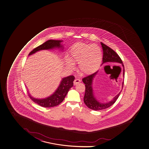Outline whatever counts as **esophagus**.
I'll return each instance as SVG.
<instances>
[{"instance_id": "obj_1", "label": "esophagus", "mask_w": 149, "mask_h": 149, "mask_svg": "<svg viewBox=\"0 0 149 149\" xmlns=\"http://www.w3.org/2000/svg\"><path fill=\"white\" fill-rule=\"evenodd\" d=\"M80 82L81 80L79 79H75V80L74 81V84L76 85H77V84H78L79 83H80Z\"/></svg>"}]
</instances>
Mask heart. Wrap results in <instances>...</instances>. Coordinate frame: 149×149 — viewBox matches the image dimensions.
I'll return each instance as SVG.
<instances>
[{
  "mask_svg": "<svg viewBox=\"0 0 149 149\" xmlns=\"http://www.w3.org/2000/svg\"><path fill=\"white\" fill-rule=\"evenodd\" d=\"M70 59L65 62L70 68H73L74 63H78L79 69L84 74H91L99 69L102 64V54L100 47L93 44L77 42L70 49Z\"/></svg>",
  "mask_w": 149,
  "mask_h": 149,
  "instance_id": "heart-1",
  "label": "heart"
}]
</instances>
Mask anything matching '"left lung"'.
Instances as JSON below:
<instances>
[{"mask_svg": "<svg viewBox=\"0 0 149 149\" xmlns=\"http://www.w3.org/2000/svg\"><path fill=\"white\" fill-rule=\"evenodd\" d=\"M101 45L102 47L103 50V57H102V63L107 62H116L117 64H122L123 67V76H124V66L123 64L122 60L119 57L116 52L112 49L110 48L105 44L101 42ZM98 71L94 73L91 74L90 75L84 77L82 79L83 82L85 84V93L84 97V102L89 109L94 110H100L107 109L110 107L112 104H113L116 100H117L118 97L120 94L121 91L118 95H116L115 97L111 101L109 102H107L105 104H100L99 102L96 100L94 97L92 89V85L93 80L95 75L97 73ZM124 81L122 83V88L123 87Z\"/></svg>", "mask_w": 149, "mask_h": 149, "instance_id": "obj_1", "label": "left lung"}]
</instances>
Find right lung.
I'll return each mask as SVG.
<instances>
[{
  "instance_id": "obj_1",
  "label": "right lung",
  "mask_w": 149,
  "mask_h": 149,
  "mask_svg": "<svg viewBox=\"0 0 149 149\" xmlns=\"http://www.w3.org/2000/svg\"><path fill=\"white\" fill-rule=\"evenodd\" d=\"M61 40H47L44 44L39 45L33 50L31 51L29 54V55L35 53L39 50L44 49H54V47H60L62 46L60 45V42ZM75 77L73 75L69 76L68 77H65L62 79L60 85L58 89L54 92L52 95L46 99H35L31 97L30 94H28L29 97H30L33 102L38 104L42 107H51L58 105L61 102H63L65 96L67 95L69 89L73 86V81Z\"/></svg>"
}]
</instances>
